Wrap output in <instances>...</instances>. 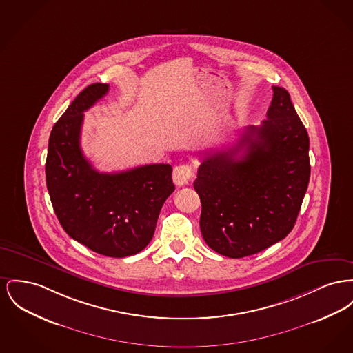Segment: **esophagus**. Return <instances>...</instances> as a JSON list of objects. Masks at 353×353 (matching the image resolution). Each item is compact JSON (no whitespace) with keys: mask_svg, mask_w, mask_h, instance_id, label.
Listing matches in <instances>:
<instances>
[{"mask_svg":"<svg viewBox=\"0 0 353 353\" xmlns=\"http://www.w3.org/2000/svg\"><path fill=\"white\" fill-rule=\"evenodd\" d=\"M193 176H194L193 168L189 164L174 166V169H173V183L179 187H184L189 184L190 180L193 179Z\"/></svg>","mask_w":353,"mask_h":353,"instance_id":"esophagus-1","label":"esophagus"}]
</instances>
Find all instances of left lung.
I'll list each match as a JSON object with an SVG mask.
<instances>
[{
	"label": "left lung",
	"instance_id": "8db88e82",
	"mask_svg": "<svg viewBox=\"0 0 353 353\" xmlns=\"http://www.w3.org/2000/svg\"><path fill=\"white\" fill-rule=\"evenodd\" d=\"M272 89L267 120L247 128L236 145L207 150L193 183L201 200V234L209 248L230 259L283 240L310 183L307 129L290 93Z\"/></svg>",
	"mask_w": 353,
	"mask_h": 353
}]
</instances>
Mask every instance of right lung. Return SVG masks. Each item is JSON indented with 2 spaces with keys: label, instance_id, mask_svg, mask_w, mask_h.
I'll use <instances>...</instances> for the list:
<instances>
[{
  "label": "right lung",
  "instance_id": "obj_1",
  "mask_svg": "<svg viewBox=\"0 0 353 353\" xmlns=\"http://www.w3.org/2000/svg\"><path fill=\"white\" fill-rule=\"evenodd\" d=\"M108 90V83L86 86L53 126L46 187L56 216L72 239L96 253L126 257L150 243L174 185L169 164L101 173L85 159L80 146L83 112Z\"/></svg>",
  "mask_w": 353,
  "mask_h": 353
}]
</instances>
